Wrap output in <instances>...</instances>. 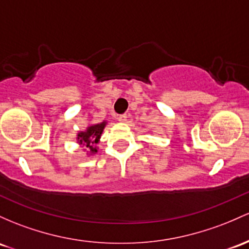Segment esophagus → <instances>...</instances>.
Here are the masks:
<instances>
[{
  "label": "esophagus",
  "instance_id": "esophagus-1",
  "mask_svg": "<svg viewBox=\"0 0 249 249\" xmlns=\"http://www.w3.org/2000/svg\"><path fill=\"white\" fill-rule=\"evenodd\" d=\"M118 120L120 123H126L127 116H126V114H120V116L118 117Z\"/></svg>",
  "mask_w": 249,
  "mask_h": 249
}]
</instances>
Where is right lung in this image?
Segmentation results:
<instances>
[{
  "label": "right lung",
  "mask_w": 249,
  "mask_h": 249,
  "mask_svg": "<svg viewBox=\"0 0 249 249\" xmlns=\"http://www.w3.org/2000/svg\"><path fill=\"white\" fill-rule=\"evenodd\" d=\"M106 124H107L106 120L98 123V124H91L86 127V130L79 131L78 135H76V141H78L79 145L87 147V154L89 155H94L98 152L97 144L99 143Z\"/></svg>",
  "instance_id": "add662e5"
}]
</instances>
